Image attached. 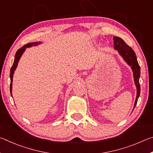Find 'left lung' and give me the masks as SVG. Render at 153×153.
I'll list each match as a JSON object with an SVG mask.
<instances>
[{
	"mask_svg": "<svg viewBox=\"0 0 153 153\" xmlns=\"http://www.w3.org/2000/svg\"><path fill=\"white\" fill-rule=\"evenodd\" d=\"M114 48L118 51L121 57L125 61L129 66H130L131 70L133 71V76L134 83L136 87V98L134 103V108H135L137 101L140 94V86L139 79L140 76V67L137 61L136 53L132 50V48L127 45L121 38L115 36L113 37Z\"/></svg>",
	"mask_w": 153,
	"mask_h": 153,
	"instance_id": "1",
	"label": "left lung"
}]
</instances>
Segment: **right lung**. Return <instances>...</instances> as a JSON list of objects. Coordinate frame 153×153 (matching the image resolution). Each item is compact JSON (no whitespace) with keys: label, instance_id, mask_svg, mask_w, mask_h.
Masks as SVG:
<instances>
[{"label":"right lung","instance_id":"1","mask_svg":"<svg viewBox=\"0 0 153 153\" xmlns=\"http://www.w3.org/2000/svg\"><path fill=\"white\" fill-rule=\"evenodd\" d=\"M41 44H42V42H33L28 43V44H27V45H25L24 46H22V48H19V50L17 51V53H16V54H15V56L13 64V65L11 68V71H10V79H11V84H10V92H11V96H12L13 77L14 72L15 71V69H16V68H17V65H18V63H19L21 56H22L23 53H24V51H25L26 48L32 47V46H38L39 45H41Z\"/></svg>","mask_w":153,"mask_h":153}]
</instances>
